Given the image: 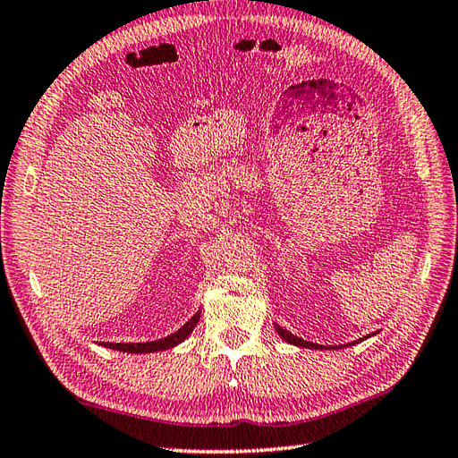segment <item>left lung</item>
<instances>
[{
	"mask_svg": "<svg viewBox=\"0 0 458 458\" xmlns=\"http://www.w3.org/2000/svg\"><path fill=\"white\" fill-rule=\"evenodd\" d=\"M275 331H276V333H278V336L283 338V341H286L288 344H294V346H300V348H311V350H343V348H346V346H354V344H358V343H361V341H366V338H369V336H373V335H377V333H371V335H368V336L358 338V341H354V343L341 344V346H323V344H315V343L303 341V338H300V336H296V335L288 333L286 329H283V327L276 325V323H275Z\"/></svg>",
	"mask_w": 458,
	"mask_h": 458,
	"instance_id": "8db88e82",
	"label": "left lung"
}]
</instances>
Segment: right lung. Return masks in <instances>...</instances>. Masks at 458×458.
Returning a JSON list of instances; mask_svg holds the SVG:
<instances>
[{
    "instance_id": "obj_1",
    "label": "right lung",
    "mask_w": 458,
    "mask_h": 458,
    "mask_svg": "<svg viewBox=\"0 0 458 458\" xmlns=\"http://www.w3.org/2000/svg\"><path fill=\"white\" fill-rule=\"evenodd\" d=\"M199 318H201V311H197L193 318L182 325L178 331L158 338V341H150V343H102L104 348H112V350H120L127 352V354H150V352H162V350H170L174 346L182 344L187 336L191 335L195 329V325L199 323Z\"/></svg>"
}]
</instances>
